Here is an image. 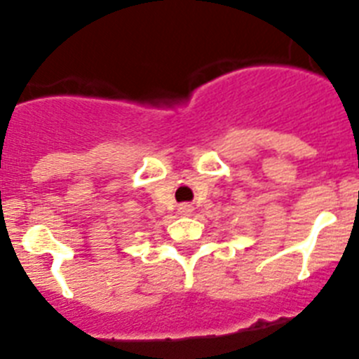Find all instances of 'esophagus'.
I'll return each mask as SVG.
<instances>
[{
    "mask_svg": "<svg viewBox=\"0 0 359 359\" xmlns=\"http://www.w3.org/2000/svg\"><path fill=\"white\" fill-rule=\"evenodd\" d=\"M177 210H180V214L189 215L190 212H192V207H190V205H180V208H177Z\"/></svg>",
    "mask_w": 359,
    "mask_h": 359,
    "instance_id": "esophagus-1",
    "label": "esophagus"
}]
</instances>
